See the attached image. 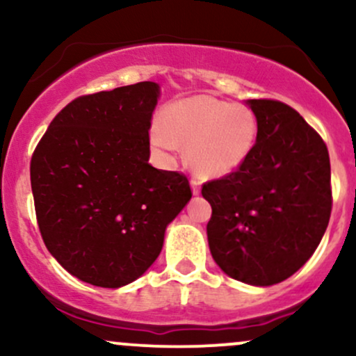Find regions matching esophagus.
Returning a JSON list of instances; mask_svg holds the SVG:
<instances>
[{"mask_svg": "<svg viewBox=\"0 0 356 356\" xmlns=\"http://www.w3.org/2000/svg\"><path fill=\"white\" fill-rule=\"evenodd\" d=\"M191 187H192V194L194 195L201 194V181H199V179H192Z\"/></svg>", "mask_w": 356, "mask_h": 356, "instance_id": "34e87169", "label": "esophagus"}]
</instances>
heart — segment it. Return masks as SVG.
<instances>
[{
  "label": "heart",
  "instance_id": "b5f03b06",
  "mask_svg": "<svg viewBox=\"0 0 356 356\" xmlns=\"http://www.w3.org/2000/svg\"><path fill=\"white\" fill-rule=\"evenodd\" d=\"M257 120L243 104L211 95H195L167 108L164 130L155 129L152 144L170 152L177 142L187 145V161L207 179L234 174L254 149Z\"/></svg>",
  "mask_w": 356,
  "mask_h": 356
}]
</instances>
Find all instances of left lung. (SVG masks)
I'll use <instances>...</instances> for the list:
<instances>
[{
	"instance_id": "obj_1",
	"label": "left lung",
	"mask_w": 356,
	"mask_h": 356,
	"mask_svg": "<svg viewBox=\"0 0 356 356\" xmlns=\"http://www.w3.org/2000/svg\"><path fill=\"white\" fill-rule=\"evenodd\" d=\"M257 120L254 149L226 177L202 186L212 207L211 254L227 276L252 286L281 283L312 257L332 214L326 144L277 100H248Z\"/></svg>"
}]
</instances>
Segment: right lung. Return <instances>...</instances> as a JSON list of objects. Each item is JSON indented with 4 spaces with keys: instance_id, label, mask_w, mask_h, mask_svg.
Wrapping results in <instances>:
<instances>
[{
    "instance_id": "add662e5",
    "label": "right lung",
    "mask_w": 356,
    "mask_h": 356,
    "mask_svg": "<svg viewBox=\"0 0 356 356\" xmlns=\"http://www.w3.org/2000/svg\"><path fill=\"white\" fill-rule=\"evenodd\" d=\"M159 95L157 83L140 81L79 97L53 118L31 157L44 246L88 284L120 288L144 275L192 197L186 175L149 164Z\"/></svg>"
}]
</instances>
